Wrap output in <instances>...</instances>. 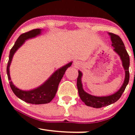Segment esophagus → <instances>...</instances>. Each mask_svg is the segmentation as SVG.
Listing matches in <instances>:
<instances>
[{
	"label": "esophagus",
	"mask_w": 135,
	"mask_h": 135,
	"mask_svg": "<svg viewBox=\"0 0 135 135\" xmlns=\"http://www.w3.org/2000/svg\"><path fill=\"white\" fill-rule=\"evenodd\" d=\"M75 65H77V63H75Z\"/></svg>",
	"instance_id": "1"
}]
</instances>
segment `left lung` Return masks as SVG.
Masks as SVG:
<instances>
[{"label": "left lung", "instance_id": "8db88e82", "mask_svg": "<svg viewBox=\"0 0 135 135\" xmlns=\"http://www.w3.org/2000/svg\"><path fill=\"white\" fill-rule=\"evenodd\" d=\"M110 36L111 41H112V46L114 47V51L117 52L119 55L122 60V66L125 70V79L123 84L121 88L119 89L117 92L112 95L107 96V97H95V96L91 95L87 93L84 91L83 88V84L81 83V77L83 74L80 71H79V75L77 80V86L78 89V93L79 94L80 99L87 106L91 107L93 108H101L103 107L108 106V105L115 103L120 98L122 93L126 89V86L129 83V56L125 49L124 44L122 39L119 35L112 33H108Z\"/></svg>", "mask_w": 135, "mask_h": 135}]
</instances>
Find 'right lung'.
Listing matches in <instances>:
<instances>
[{"instance_id":"obj_1","label":"right lung","mask_w":135,"mask_h":135,"mask_svg":"<svg viewBox=\"0 0 135 135\" xmlns=\"http://www.w3.org/2000/svg\"><path fill=\"white\" fill-rule=\"evenodd\" d=\"M41 30L39 28L33 29L26 33H22L16 40V42L10 51L9 56V61L7 65V74L8 80H10L9 84L12 91L17 97L23 101L32 104H45L49 103L55 97L60 82L65 74L66 69L71 66L72 62L68 63L57 70L52 75L46 80L41 86L30 91H23L17 88L11 80L9 75V66L11 63L14 54L18 50L20 46H22L25 40L35 37L37 35L41 34Z\"/></svg>"}]
</instances>
